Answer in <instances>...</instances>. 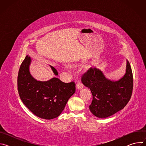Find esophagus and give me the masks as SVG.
<instances>
[{
    "label": "esophagus",
    "mask_w": 146,
    "mask_h": 146,
    "mask_svg": "<svg viewBox=\"0 0 146 146\" xmlns=\"http://www.w3.org/2000/svg\"><path fill=\"white\" fill-rule=\"evenodd\" d=\"M76 87L78 90H82L83 88V85L81 82H78L77 84H76Z\"/></svg>",
    "instance_id": "esophagus-1"
}]
</instances>
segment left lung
<instances>
[{
	"mask_svg": "<svg viewBox=\"0 0 146 146\" xmlns=\"http://www.w3.org/2000/svg\"><path fill=\"white\" fill-rule=\"evenodd\" d=\"M125 73L118 80L108 78L103 72L91 68L82 77V82L90 89L92 101L91 112L96 117H109L123 109L129 101L133 90V74L126 59Z\"/></svg>",
	"mask_w": 146,
	"mask_h": 146,
	"instance_id": "8db88e82",
	"label": "left lung"
}]
</instances>
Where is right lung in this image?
I'll list each match as a JSON object with an SVG mask.
<instances>
[{"mask_svg":"<svg viewBox=\"0 0 146 146\" xmlns=\"http://www.w3.org/2000/svg\"><path fill=\"white\" fill-rule=\"evenodd\" d=\"M32 59L27 55L18 72L17 84L19 97L26 107L35 115L45 119L58 117L69 98L76 92L74 82L65 83L56 77L42 81L35 79L29 68ZM55 76L57 70L50 65Z\"/></svg>","mask_w":146,"mask_h":146,"instance_id":"right-lung-1","label":"right lung"}]
</instances>
